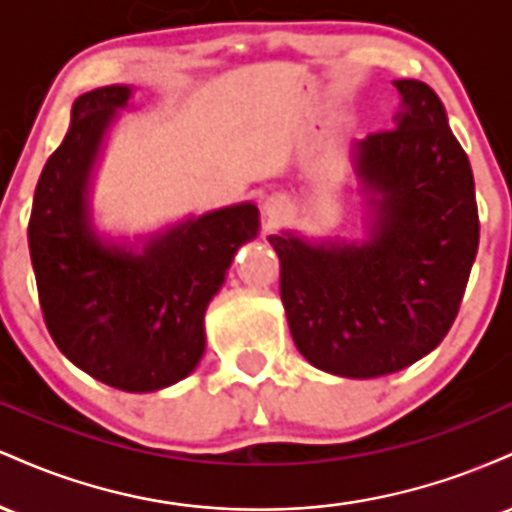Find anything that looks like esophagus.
I'll use <instances>...</instances> for the list:
<instances>
[{"mask_svg":"<svg viewBox=\"0 0 512 512\" xmlns=\"http://www.w3.org/2000/svg\"><path fill=\"white\" fill-rule=\"evenodd\" d=\"M286 214H289V202H286L284 197L272 195L264 199V216H267L269 221H281Z\"/></svg>","mask_w":512,"mask_h":512,"instance_id":"esophagus-1","label":"esophagus"}]
</instances>
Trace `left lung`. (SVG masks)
Masks as SVG:
<instances>
[{
    "mask_svg": "<svg viewBox=\"0 0 512 512\" xmlns=\"http://www.w3.org/2000/svg\"><path fill=\"white\" fill-rule=\"evenodd\" d=\"M392 84L402 96L395 129L351 144L366 238H267L293 342L339 378H380L431 354L479 248L472 166L443 103L424 81Z\"/></svg>",
    "mask_w": 512,
    "mask_h": 512,
    "instance_id": "8db88e82",
    "label": "left lung"
}]
</instances>
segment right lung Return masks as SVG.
Masks as SVG:
<instances>
[{"mask_svg":"<svg viewBox=\"0 0 512 512\" xmlns=\"http://www.w3.org/2000/svg\"><path fill=\"white\" fill-rule=\"evenodd\" d=\"M129 98L120 84L76 98L67 137L35 187L28 248L57 349L115 390L156 392L202 361L207 305L240 245L257 238L260 211L240 202L134 240L98 233L93 173Z\"/></svg>","mask_w":512,"mask_h":512,"instance_id":"obj_1","label":"right lung"}]
</instances>
